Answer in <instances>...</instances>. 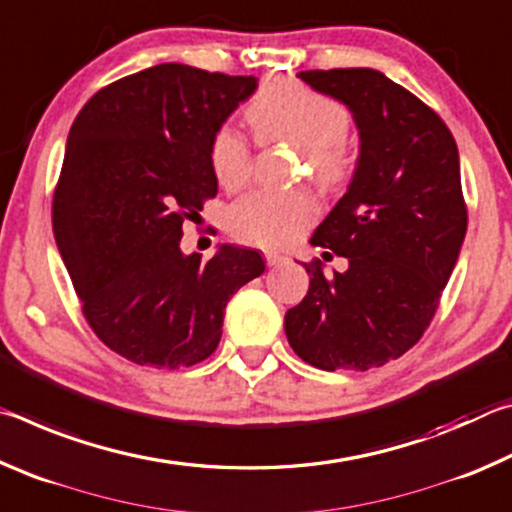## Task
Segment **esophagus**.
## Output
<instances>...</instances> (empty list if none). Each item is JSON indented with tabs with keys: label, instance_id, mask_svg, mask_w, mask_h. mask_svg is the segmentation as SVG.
Here are the masks:
<instances>
[{
	"label": "esophagus",
	"instance_id": "34e87169",
	"mask_svg": "<svg viewBox=\"0 0 512 512\" xmlns=\"http://www.w3.org/2000/svg\"><path fill=\"white\" fill-rule=\"evenodd\" d=\"M264 259H266V264H268V266H280L287 257L280 255V253H275V250H266V253H264Z\"/></svg>",
	"mask_w": 512,
	"mask_h": 512
}]
</instances>
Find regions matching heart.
Returning a JSON list of instances; mask_svg holds the SVG:
<instances>
[{"label":"heart","mask_w":512,"mask_h":512,"mask_svg":"<svg viewBox=\"0 0 512 512\" xmlns=\"http://www.w3.org/2000/svg\"><path fill=\"white\" fill-rule=\"evenodd\" d=\"M246 119L257 142H282L302 151L309 171L325 187H341L350 178V112L309 85L284 79L266 81L250 99ZM250 144L235 128L223 126L210 144L212 173L223 189L237 192L250 178ZM318 205L307 192H253L230 207L225 223L232 237L264 248L289 246L314 223Z\"/></svg>","instance_id":"heart-1"}]
</instances>
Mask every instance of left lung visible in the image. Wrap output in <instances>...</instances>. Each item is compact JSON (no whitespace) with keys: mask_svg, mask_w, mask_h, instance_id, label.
Returning <instances> with one entry per match:
<instances>
[{"mask_svg":"<svg viewBox=\"0 0 512 512\" xmlns=\"http://www.w3.org/2000/svg\"><path fill=\"white\" fill-rule=\"evenodd\" d=\"M298 79L348 106L361 144L348 192L311 237L348 259V271L302 264L309 291L287 311L284 332L320 370L379 368L420 341L461 253L458 149L436 112L377 69H311Z\"/></svg>","mask_w":512,"mask_h":512,"instance_id":"obj_1","label":"left lung"}]
</instances>
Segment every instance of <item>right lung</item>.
<instances>
[{
    "label": "right lung",
    "instance_id": "add662e5",
    "mask_svg": "<svg viewBox=\"0 0 512 512\" xmlns=\"http://www.w3.org/2000/svg\"><path fill=\"white\" fill-rule=\"evenodd\" d=\"M255 90V76L164 63L99 90L69 128L54 237L94 334L137 366L210 357L232 293L264 273L253 248L180 250L219 189L212 137Z\"/></svg>",
    "mask_w": 512,
    "mask_h": 512
}]
</instances>
